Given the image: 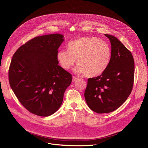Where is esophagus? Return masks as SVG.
Here are the masks:
<instances>
[{
  "mask_svg": "<svg viewBox=\"0 0 148 148\" xmlns=\"http://www.w3.org/2000/svg\"><path fill=\"white\" fill-rule=\"evenodd\" d=\"M79 78L78 77H75V76H73V82H74L75 80H77V79H78Z\"/></svg>",
  "mask_w": 148,
  "mask_h": 148,
  "instance_id": "esophagus-1",
  "label": "esophagus"
}]
</instances>
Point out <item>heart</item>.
Listing matches in <instances>:
<instances>
[{
  "label": "heart",
  "instance_id": "heart-1",
  "mask_svg": "<svg viewBox=\"0 0 148 148\" xmlns=\"http://www.w3.org/2000/svg\"><path fill=\"white\" fill-rule=\"evenodd\" d=\"M112 49L107 42L95 37H82L68 44V51L60 50L58 59L61 66L69 69L76 62V71L94 77L103 73L109 65Z\"/></svg>",
  "mask_w": 148,
  "mask_h": 148
}]
</instances>
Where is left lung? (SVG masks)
Masks as SVG:
<instances>
[{
	"mask_svg": "<svg viewBox=\"0 0 148 148\" xmlns=\"http://www.w3.org/2000/svg\"><path fill=\"white\" fill-rule=\"evenodd\" d=\"M112 45L109 65L101 75L88 80L84 91L86 103L97 113L114 111L125 101L133 89L134 61L133 55L118 38L105 34Z\"/></svg>",
	"mask_w": 148,
	"mask_h": 148,
	"instance_id": "8db88e82",
	"label": "left lung"
}]
</instances>
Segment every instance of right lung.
Returning a JSON list of instances; mask_svg holds the SVG:
<instances>
[{
  "instance_id": "right-lung-1",
  "label": "right lung",
  "mask_w": 148,
  "mask_h": 148,
  "mask_svg": "<svg viewBox=\"0 0 148 148\" xmlns=\"http://www.w3.org/2000/svg\"><path fill=\"white\" fill-rule=\"evenodd\" d=\"M59 34L35 37L14 54L9 68L10 86L20 103L40 116H49L60 107L72 75L58 65Z\"/></svg>"
}]
</instances>
